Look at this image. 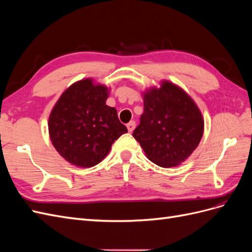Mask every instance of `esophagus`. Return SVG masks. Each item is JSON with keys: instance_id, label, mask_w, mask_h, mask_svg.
I'll use <instances>...</instances> for the list:
<instances>
[{"instance_id": "obj_1", "label": "esophagus", "mask_w": 252, "mask_h": 252, "mask_svg": "<svg viewBox=\"0 0 252 252\" xmlns=\"http://www.w3.org/2000/svg\"><path fill=\"white\" fill-rule=\"evenodd\" d=\"M134 128H135V122H134V121L129 122V123L127 124L128 131H129V132H132V131L134 130Z\"/></svg>"}]
</instances>
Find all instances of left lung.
<instances>
[{
	"instance_id": "left-lung-1",
	"label": "left lung",
	"mask_w": 252,
	"mask_h": 252,
	"mask_svg": "<svg viewBox=\"0 0 252 252\" xmlns=\"http://www.w3.org/2000/svg\"><path fill=\"white\" fill-rule=\"evenodd\" d=\"M203 131L202 113L192 98L164 81L161 88L145 93L144 112L132 135L151 162L168 168L192 154Z\"/></svg>"
}]
</instances>
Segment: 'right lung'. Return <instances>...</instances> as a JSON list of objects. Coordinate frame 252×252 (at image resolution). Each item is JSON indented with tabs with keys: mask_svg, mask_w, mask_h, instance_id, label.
<instances>
[{
	"mask_svg": "<svg viewBox=\"0 0 252 252\" xmlns=\"http://www.w3.org/2000/svg\"><path fill=\"white\" fill-rule=\"evenodd\" d=\"M108 89L85 79L66 89L48 122L52 145L67 162L93 167L108 155L113 142L127 132L117 109L106 105Z\"/></svg>",
	"mask_w": 252,
	"mask_h": 252,
	"instance_id": "right-lung-1",
	"label": "right lung"
}]
</instances>
